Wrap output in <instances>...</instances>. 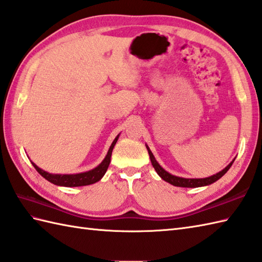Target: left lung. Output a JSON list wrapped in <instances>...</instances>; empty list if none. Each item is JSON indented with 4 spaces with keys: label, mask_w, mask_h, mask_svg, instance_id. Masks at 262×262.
Returning a JSON list of instances; mask_svg holds the SVG:
<instances>
[{
    "label": "left lung",
    "mask_w": 262,
    "mask_h": 262,
    "mask_svg": "<svg viewBox=\"0 0 262 262\" xmlns=\"http://www.w3.org/2000/svg\"><path fill=\"white\" fill-rule=\"evenodd\" d=\"M146 147H147V150H148V154L150 156L151 164H152V166L155 168V170L157 171V173H158V175L165 180V182L169 183V184H171L173 186H177V187L195 188V187H202V186L211 185V184L216 182V180H219L221 177H222L224 173L230 169V167L232 166V164H233V161H234V159H233L228 166L224 168L223 170H221L220 172L215 173V175L210 176V177H206V178H183V177L173 176V175H171V173L166 171L164 168H162L158 164V162H157V160L155 159V157H154L152 152H151V150L149 149V147L148 146H146Z\"/></svg>",
    "instance_id": "8db88e82"
}]
</instances>
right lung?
<instances>
[{"label":"right lung","mask_w":262,"mask_h":262,"mask_svg":"<svg viewBox=\"0 0 262 262\" xmlns=\"http://www.w3.org/2000/svg\"><path fill=\"white\" fill-rule=\"evenodd\" d=\"M119 136L114 139V141L112 142L111 147H110V149L107 151V155L105 156L104 160L96 168H94V169H92L90 171L74 173V175H57V173H49L47 171L42 170L41 168H39L37 165H34L33 162H32V165L34 168H36V170L43 178H46L48 182L55 184L57 186H65V187H78V186H86V185L94 184V183L98 182V180H100L104 175H105L110 162H111V156H112L113 148L115 146L116 141H118Z\"/></svg>","instance_id":"add662e5"}]
</instances>
